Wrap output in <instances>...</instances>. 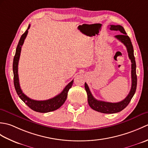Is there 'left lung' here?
<instances>
[{
    "mask_svg": "<svg viewBox=\"0 0 148 148\" xmlns=\"http://www.w3.org/2000/svg\"><path fill=\"white\" fill-rule=\"evenodd\" d=\"M109 27L111 30L119 31L121 33L119 35L115 36V37L126 46L128 57L130 59L132 62V86L130 92L126 98L123 100L122 101L116 103H111L102 101V100H98L94 98L90 92L88 86L86 83H84V88H85L87 93L88 102V104L91 108L96 111L106 113V114H113V113L120 112L123 109L126 108L128 103H130L131 99H132L135 93H136L137 81L136 75V64L134 55V48L130 37L127 36L123 27L121 25H109Z\"/></svg>",
    "mask_w": 148,
    "mask_h": 148,
    "instance_id": "1",
    "label": "left lung"
}]
</instances>
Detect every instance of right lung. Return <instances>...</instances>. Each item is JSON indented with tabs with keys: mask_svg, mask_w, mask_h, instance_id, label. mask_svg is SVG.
<instances>
[{
	"mask_svg": "<svg viewBox=\"0 0 148 148\" xmlns=\"http://www.w3.org/2000/svg\"><path fill=\"white\" fill-rule=\"evenodd\" d=\"M30 25L28 27V29L25 32V33L21 36V38L19 40L18 45L17 46L16 49V53L13 59V64H12V70H13L14 74V85L15 90L16 91V93L19 97L29 107L30 109H32L33 111L39 112H48L55 111L64 104V103L67 99V94L69 89L71 88L73 84L74 80H72L71 82L69 83L66 86L62 92L58 94V95L53 97L52 99H50L46 100H35L30 99L29 97L26 96L22 92V90L20 86L19 83V77L18 74V67L19 59H20V53L21 49V46L23 45L24 40L25 39L28 34V30L30 29Z\"/></svg>",
	"mask_w": 148,
	"mask_h": 148,
	"instance_id": "right-lung-1",
	"label": "right lung"
}]
</instances>
